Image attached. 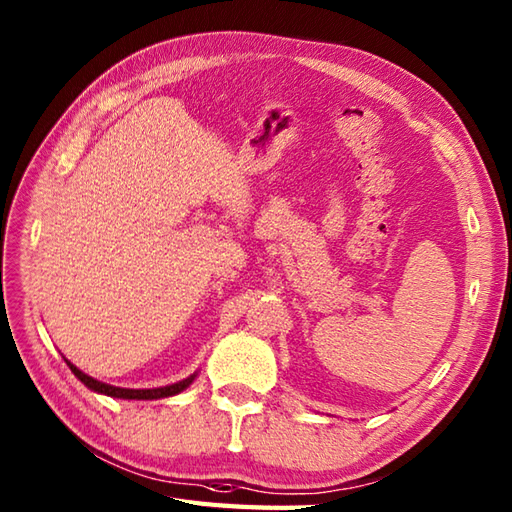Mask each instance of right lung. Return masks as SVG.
<instances>
[{
  "instance_id": "right-lung-1",
  "label": "right lung",
  "mask_w": 512,
  "mask_h": 512,
  "mask_svg": "<svg viewBox=\"0 0 512 512\" xmlns=\"http://www.w3.org/2000/svg\"><path fill=\"white\" fill-rule=\"evenodd\" d=\"M65 363L69 365V369L73 371V376H76L84 386H89L91 391L95 393H102V395H110V397H117V400H160V397H171V395H178L182 393L186 386H189L197 373H193V376L184 378L176 384H169V386H158V389H121V386H112V384H106V382H99L91 376H86L84 371H80L76 365L69 363V360L65 358Z\"/></svg>"
}]
</instances>
